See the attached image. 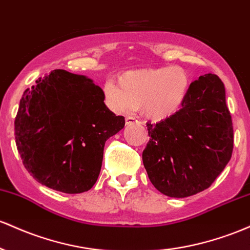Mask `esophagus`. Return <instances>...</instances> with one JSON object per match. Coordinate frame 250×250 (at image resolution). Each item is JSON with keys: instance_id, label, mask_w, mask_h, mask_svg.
<instances>
[{"instance_id": "esophagus-1", "label": "esophagus", "mask_w": 250, "mask_h": 250, "mask_svg": "<svg viewBox=\"0 0 250 250\" xmlns=\"http://www.w3.org/2000/svg\"><path fill=\"white\" fill-rule=\"evenodd\" d=\"M125 120H126V125H132V124H136V123H138V120H137L136 118L131 117V116L126 117Z\"/></svg>"}]
</instances>
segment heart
Wrapping results in <instances>:
<instances>
[{"label": "heart", "instance_id": "1", "mask_svg": "<svg viewBox=\"0 0 250 250\" xmlns=\"http://www.w3.org/2000/svg\"><path fill=\"white\" fill-rule=\"evenodd\" d=\"M104 88L106 104L113 111L138 110L152 120L167 119L179 110L190 87L182 67L136 69L123 74Z\"/></svg>", "mask_w": 250, "mask_h": 250}]
</instances>
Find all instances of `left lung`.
<instances>
[{
    "mask_svg": "<svg viewBox=\"0 0 250 250\" xmlns=\"http://www.w3.org/2000/svg\"><path fill=\"white\" fill-rule=\"evenodd\" d=\"M146 127L144 167L153 187L170 197L208 189L231 158V116L223 83L211 73L190 83L181 110Z\"/></svg>",
    "mask_w": 250,
    "mask_h": 250,
    "instance_id": "8db88e82",
    "label": "left lung"
}]
</instances>
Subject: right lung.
I'll return each instance as SVG.
<instances>
[{"label": "right lung", "instance_id": "right-lung-1", "mask_svg": "<svg viewBox=\"0 0 250 250\" xmlns=\"http://www.w3.org/2000/svg\"><path fill=\"white\" fill-rule=\"evenodd\" d=\"M92 80L55 69L23 92L14 122L21 161L42 186L64 193L91 189L104 146L125 125Z\"/></svg>", "mask_w": 250, "mask_h": 250}]
</instances>
